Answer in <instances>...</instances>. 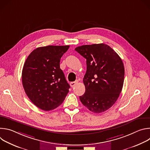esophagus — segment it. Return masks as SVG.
<instances>
[{"label":"esophagus","mask_w":150,"mask_h":150,"mask_svg":"<svg viewBox=\"0 0 150 150\" xmlns=\"http://www.w3.org/2000/svg\"><path fill=\"white\" fill-rule=\"evenodd\" d=\"M77 83H78V81H74V82H71L70 83L71 87H74Z\"/></svg>","instance_id":"1"}]
</instances>
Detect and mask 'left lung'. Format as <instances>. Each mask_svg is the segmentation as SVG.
Here are the masks:
<instances>
[{"label": "left lung", "instance_id": "left-lung-1", "mask_svg": "<svg viewBox=\"0 0 150 150\" xmlns=\"http://www.w3.org/2000/svg\"><path fill=\"white\" fill-rule=\"evenodd\" d=\"M75 50L87 60L83 79L85 92L79 99L94 113L105 112L115 103L122 91L125 76L123 62L115 50L103 43L83 45Z\"/></svg>", "mask_w": 150, "mask_h": 150}]
</instances>
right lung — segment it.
Segmentation results:
<instances>
[{
	"instance_id": "right-lung-1",
	"label": "right lung",
	"mask_w": 150,
	"mask_h": 150,
	"mask_svg": "<svg viewBox=\"0 0 150 150\" xmlns=\"http://www.w3.org/2000/svg\"><path fill=\"white\" fill-rule=\"evenodd\" d=\"M69 46H47L34 50L23 67L24 89L31 102L49 111L57 108L65 100L70 88L60 68V58Z\"/></svg>"
}]
</instances>
